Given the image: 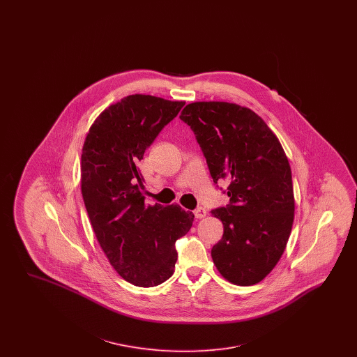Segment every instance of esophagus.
<instances>
[{
  "label": "esophagus",
  "mask_w": 357,
  "mask_h": 357,
  "mask_svg": "<svg viewBox=\"0 0 357 357\" xmlns=\"http://www.w3.org/2000/svg\"><path fill=\"white\" fill-rule=\"evenodd\" d=\"M194 214H195V218H198V220H202L206 217V210H204V207H198L195 211H194Z\"/></svg>",
  "instance_id": "esophagus-1"
}]
</instances>
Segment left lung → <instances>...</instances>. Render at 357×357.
Instances as JSON below:
<instances>
[{
	"label": "left lung",
	"mask_w": 357,
	"mask_h": 357,
	"mask_svg": "<svg viewBox=\"0 0 357 357\" xmlns=\"http://www.w3.org/2000/svg\"><path fill=\"white\" fill-rule=\"evenodd\" d=\"M179 118L197 136L214 183L230 182V204L211 210L223 223L214 265L234 285L258 284L280 261L293 226L288 156L268 124L236 102H190Z\"/></svg>",
	"instance_id": "1"
}]
</instances>
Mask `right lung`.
<instances>
[{
  "label": "right lung",
  "instance_id": "right-lung-1",
  "mask_svg": "<svg viewBox=\"0 0 357 357\" xmlns=\"http://www.w3.org/2000/svg\"><path fill=\"white\" fill-rule=\"evenodd\" d=\"M185 102L130 95L92 123L82 151V194L98 242L127 282L153 288L169 280L176 239L194 214L179 204H144L140 162L160 130Z\"/></svg>",
  "mask_w": 357,
  "mask_h": 357
}]
</instances>
